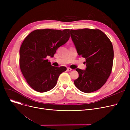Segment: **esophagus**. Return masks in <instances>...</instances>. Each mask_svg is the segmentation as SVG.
Instances as JSON below:
<instances>
[{
    "mask_svg": "<svg viewBox=\"0 0 130 130\" xmlns=\"http://www.w3.org/2000/svg\"><path fill=\"white\" fill-rule=\"evenodd\" d=\"M67 71L68 72H70V71H72V69H71V68H70V67H68L67 69Z\"/></svg>",
    "mask_w": 130,
    "mask_h": 130,
    "instance_id": "34e87169",
    "label": "esophagus"
}]
</instances>
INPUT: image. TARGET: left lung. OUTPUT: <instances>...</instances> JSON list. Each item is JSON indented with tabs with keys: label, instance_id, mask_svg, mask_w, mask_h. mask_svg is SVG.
<instances>
[{
	"label": "left lung",
	"instance_id": "8db88e82",
	"mask_svg": "<svg viewBox=\"0 0 130 130\" xmlns=\"http://www.w3.org/2000/svg\"><path fill=\"white\" fill-rule=\"evenodd\" d=\"M71 37L79 56L86 59L85 70L76 69L78 78L75 85L80 91L91 93L103 86L113 66V45L105 34L99 29H71Z\"/></svg>",
	"mask_w": 130,
	"mask_h": 130
}]
</instances>
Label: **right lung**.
Instances as JSON below:
<instances>
[{
    "label": "right lung",
    "mask_w": 130,
    "mask_h": 130,
    "mask_svg": "<svg viewBox=\"0 0 130 130\" xmlns=\"http://www.w3.org/2000/svg\"><path fill=\"white\" fill-rule=\"evenodd\" d=\"M70 29H37L27 36L19 50V65L27 83L36 91L46 92L53 88L65 66L55 67L47 59L70 38Z\"/></svg>",
    "instance_id": "obj_1"
}]
</instances>
